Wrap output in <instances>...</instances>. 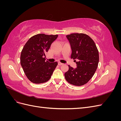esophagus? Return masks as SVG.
<instances>
[{
  "label": "esophagus",
  "instance_id": "1",
  "mask_svg": "<svg viewBox=\"0 0 121 121\" xmlns=\"http://www.w3.org/2000/svg\"><path fill=\"white\" fill-rule=\"evenodd\" d=\"M58 65H63L64 64H63V63H60V62H59V63H58Z\"/></svg>",
  "mask_w": 121,
  "mask_h": 121
}]
</instances>
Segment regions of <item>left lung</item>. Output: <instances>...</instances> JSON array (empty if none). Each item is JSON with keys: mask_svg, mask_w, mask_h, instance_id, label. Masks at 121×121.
<instances>
[{"mask_svg": "<svg viewBox=\"0 0 121 121\" xmlns=\"http://www.w3.org/2000/svg\"><path fill=\"white\" fill-rule=\"evenodd\" d=\"M66 37L72 49L71 58L76 62L77 68L69 65V70L65 73V79L72 85H83L96 71L99 62L98 49L93 40L86 34L73 33Z\"/></svg>", "mask_w": 121, "mask_h": 121, "instance_id": "obj_1", "label": "left lung"}]
</instances>
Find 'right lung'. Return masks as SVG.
<instances>
[{"instance_id": "add662e5", "label": "right lung", "mask_w": 121, "mask_h": 121, "mask_svg": "<svg viewBox=\"0 0 121 121\" xmlns=\"http://www.w3.org/2000/svg\"><path fill=\"white\" fill-rule=\"evenodd\" d=\"M57 37V35L38 34L32 36L24 45L21 54V65L32 83H45L51 78L57 62L45 61V53Z\"/></svg>"}]
</instances>
